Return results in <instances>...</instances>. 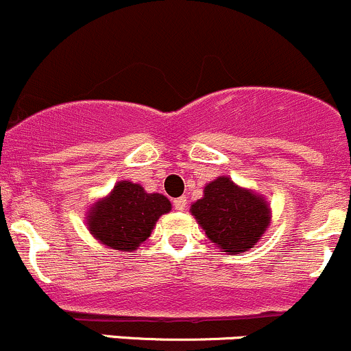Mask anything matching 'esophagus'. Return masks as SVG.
I'll return each mask as SVG.
<instances>
[{
  "label": "esophagus",
  "instance_id": "1",
  "mask_svg": "<svg viewBox=\"0 0 351 351\" xmlns=\"http://www.w3.org/2000/svg\"><path fill=\"white\" fill-rule=\"evenodd\" d=\"M186 204H187L186 197H177V199H174V208L179 209V211H182V209L186 208Z\"/></svg>",
  "mask_w": 351,
  "mask_h": 351
}]
</instances>
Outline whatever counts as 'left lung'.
<instances>
[{"label": "left lung", "instance_id": "left-lung-1", "mask_svg": "<svg viewBox=\"0 0 351 351\" xmlns=\"http://www.w3.org/2000/svg\"><path fill=\"white\" fill-rule=\"evenodd\" d=\"M191 213L209 240L231 255L254 247L270 221L267 202L226 176L206 186L204 197L194 202Z\"/></svg>", "mask_w": 351, "mask_h": 351}]
</instances>
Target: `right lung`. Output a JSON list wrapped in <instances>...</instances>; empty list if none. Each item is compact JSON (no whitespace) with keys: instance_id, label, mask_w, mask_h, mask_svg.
<instances>
[{"instance_id":"1","label":"right lung","mask_w":351,"mask_h":351,"mask_svg":"<svg viewBox=\"0 0 351 351\" xmlns=\"http://www.w3.org/2000/svg\"><path fill=\"white\" fill-rule=\"evenodd\" d=\"M171 211L162 194H147L142 186L123 180L88 216L89 231L106 247L133 252L150 237L155 221Z\"/></svg>"}]
</instances>
